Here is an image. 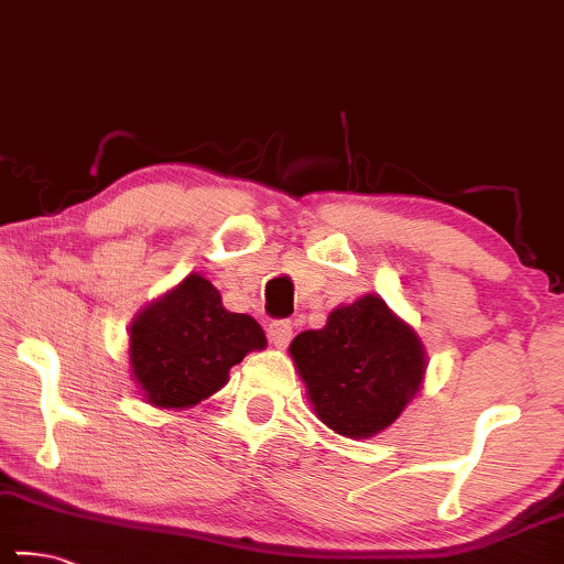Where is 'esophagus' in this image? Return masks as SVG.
I'll list each match as a JSON object with an SVG mask.
<instances>
[{"instance_id":"34e87169","label":"esophagus","mask_w":564,"mask_h":564,"mask_svg":"<svg viewBox=\"0 0 564 564\" xmlns=\"http://www.w3.org/2000/svg\"><path fill=\"white\" fill-rule=\"evenodd\" d=\"M267 333H269V340H272L276 348H284L292 340V325H290V321L269 323Z\"/></svg>"}]
</instances>
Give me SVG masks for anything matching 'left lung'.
<instances>
[{"mask_svg":"<svg viewBox=\"0 0 564 564\" xmlns=\"http://www.w3.org/2000/svg\"><path fill=\"white\" fill-rule=\"evenodd\" d=\"M290 356L315 417L354 440L391 427L427 371L417 330L373 292L338 305L321 330H302Z\"/></svg>","mask_w":564,"mask_h":564,"instance_id":"1","label":"left lung"}]
</instances>
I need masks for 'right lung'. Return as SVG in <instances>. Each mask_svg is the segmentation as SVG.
<instances>
[{
  "instance_id": "add662e5",
  "label": "right lung",
  "mask_w": 564,
  "mask_h": 564,
  "mask_svg": "<svg viewBox=\"0 0 564 564\" xmlns=\"http://www.w3.org/2000/svg\"><path fill=\"white\" fill-rule=\"evenodd\" d=\"M264 348L262 325L226 310L221 292L195 272L129 325V371L144 402L160 410L200 404L226 387L231 366Z\"/></svg>"
}]
</instances>
